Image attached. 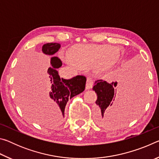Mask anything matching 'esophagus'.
Segmentation results:
<instances>
[{
	"label": "esophagus",
	"mask_w": 159,
	"mask_h": 159,
	"mask_svg": "<svg viewBox=\"0 0 159 159\" xmlns=\"http://www.w3.org/2000/svg\"><path fill=\"white\" fill-rule=\"evenodd\" d=\"M94 85V79L93 77L89 76L87 79V83H86V88L87 89H90Z\"/></svg>",
	"instance_id": "obj_1"
}]
</instances>
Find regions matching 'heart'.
Returning a JSON list of instances; mask_svg holds the SVG:
<instances>
[{
	"mask_svg": "<svg viewBox=\"0 0 159 159\" xmlns=\"http://www.w3.org/2000/svg\"><path fill=\"white\" fill-rule=\"evenodd\" d=\"M118 52L114 48H109L104 45H83L74 50L72 58L85 66H90L98 61L102 65L108 66L114 62Z\"/></svg>",
	"mask_w": 159,
	"mask_h": 159,
	"instance_id": "b5f03b06",
	"label": "heart"
}]
</instances>
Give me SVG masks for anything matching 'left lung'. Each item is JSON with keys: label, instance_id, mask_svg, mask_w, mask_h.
I'll return each instance as SVG.
<instances>
[{"label": "left lung", "instance_id": "1", "mask_svg": "<svg viewBox=\"0 0 159 159\" xmlns=\"http://www.w3.org/2000/svg\"><path fill=\"white\" fill-rule=\"evenodd\" d=\"M123 76L119 83H109L103 80L95 83L93 90L98 95L95 117L99 125H111L118 118L130 114L143 90L142 85L131 83V72L125 71Z\"/></svg>", "mask_w": 159, "mask_h": 159}]
</instances>
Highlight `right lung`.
<instances>
[{"instance_id":"add662e5","label":"right lung","mask_w":159,"mask_h":159,"mask_svg":"<svg viewBox=\"0 0 159 159\" xmlns=\"http://www.w3.org/2000/svg\"><path fill=\"white\" fill-rule=\"evenodd\" d=\"M60 48V43H50L43 45L42 50L46 55H52ZM50 63L52 66L48 69L50 90L47 95V102L50 109L55 112L57 121L60 122L64 118V109L67 102L84 91L87 79L84 76H76L69 80L60 79L57 69L62 64L61 61L57 57H52Z\"/></svg>"}]
</instances>
